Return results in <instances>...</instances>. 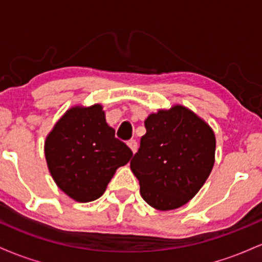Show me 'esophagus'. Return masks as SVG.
Listing matches in <instances>:
<instances>
[{
  "instance_id": "esophagus-1",
  "label": "esophagus",
  "mask_w": 262,
  "mask_h": 262,
  "mask_svg": "<svg viewBox=\"0 0 262 262\" xmlns=\"http://www.w3.org/2000/svg\"><path fill=\"white\" fill-rule=\"evenodd\" d=\"M128 146H129V148H130V150H132V151H133V154H134V152L137 151L138 143H137V141H135L134 139H132V140L128 141Z\"/></svg>"
}]
</instances>
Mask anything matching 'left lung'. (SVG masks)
Returning <instances> with one entry per match:
<instances>
[{"instance_id":"1","label":"left lung","mask_w":262,"mask_h":262,"mask_svg":"<svg viewBox=\"0 0 262 262\" xmlns=\"http://www.w3.org/2000/svg\"><path fill=\"white\" fill-rule=\"evenodd\" d=\"M144 124L146 133L130 161L141 197L155 209L180 208L196 196L213 169L214 133L180 104L151 113Z\"/></svg>"}]
</instances>
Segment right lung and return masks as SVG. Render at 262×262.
Masks as SVG:
<instances>
[{
    "instance_id": "obj_1",
    "label": "right lung",
    "mask_w": 262,
    "mask_h": 262,
    "mask_svg": "<svg viewBox=\"0 0 262 262\" xmlns=\"http://www.w3.org/2000/svg\"><path fill=\"white\" fill-rule=\"evenodd\" d=\"M103 107L76 106L54 125L45 140L48 169L58 187L77 202H91L106 191L132 150L114 137Z\"/></svg>"
}]
</instances>
